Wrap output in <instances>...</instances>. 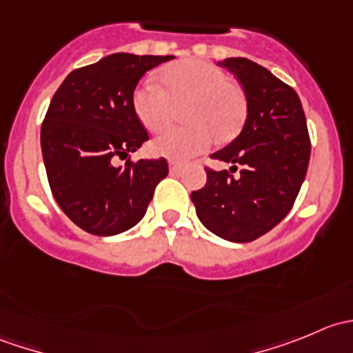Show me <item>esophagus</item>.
<instances>
[{
  "label": "esophagus",
  "instance_id": "34e87169",
  "mask_svg": "<svg viewBox=\"0 0 353 353\" xmlns=\"http://www.w3.org/2000/svg\"><path fill=\"white\" fill-rule=\"evenodd\" d=\"M169 170L172 174L181 172V170H183V163L177 162V160H169Z\"/></svg>",
  "mask_w": 353,
  "mask_h": 353
}]
</instances>
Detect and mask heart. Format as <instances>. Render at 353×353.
Masks as SVG:
<instances>
[{
    "instance_id": "1",
    "label": "heart",
    "mask_w": 353,
    "mask_h": 353,
    "mask_svg": "<svg viewBox=\"0 0 353 353\" xmlns=\"http://www.w3.org/2000/svg\"><path fill=\"white\" fill-rule=\"evenodd\" d=\"M163 88L147 80L133 92V109L150 133H160L184 105L188 126L169 130L152 141L155 155L188 160L206 150L213 140L236 137L245 117L244 92L220 68L199 59H184L160 73Z\"/></svg>"
}]
</instances>
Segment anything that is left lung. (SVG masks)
Masks as SVG:
<instances>
[{"label": "left lung", "mask_w": 353, "mask_h": 353, "mask_svg": "<svg viewBox=\"0 0 353 353\" xmlns=\"http://www.w3.org/2000/svg\"><path fill=\"white\" fill-rule=\"evenodd\" d=\"M236 74L245 95L241 133L212 159L243 170L206 169V184L191 193L199 222L230 243H249L279 225L307 172L311 141L301 99L272 71L245 58L219 63Z\"/></svg>", "instance_id": "left-lung-1"}]
</instances>
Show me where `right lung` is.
Listing matches in <instances>:
<instances>
[{
  "mask_svg": "<svg viewBox=\"0 0 353 353\" xmlns=\"http://www.w3.org/2000/svg\"><path fill=\"white\" fill-rule=\"evenodd\" d=\"M174 56L116 52L71 71L56 90L41 128L49 186L59 208L94 236H116L145 216L165 159L128 160L148 133L133 109V92L152 68Z\"/></svg>",
  "mask_w": 353,
  "mask_h": 353,
  "instance_id": "add662e5",
  "label": "right lung"
}]
</instances>
